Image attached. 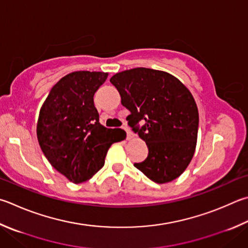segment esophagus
Listing matches in <instances>:
<instances>
[{"instance_id":"obj_1","label":"esophagus","mask_w":248,"mask_h":248,"mask_svg":"<svg viewBox=\"0 0 248 248\" xmlns=\"http://www.w3.org/2000/svg\"><path fill=\"white\" fill-rule=\"evenodd\" d=\"M124 130L125 131V133H127V139H128V140H130V139H131V138L133 137V134L131 133V131H130L129 128L124 127Z\"/></svg>"}]
</instances>
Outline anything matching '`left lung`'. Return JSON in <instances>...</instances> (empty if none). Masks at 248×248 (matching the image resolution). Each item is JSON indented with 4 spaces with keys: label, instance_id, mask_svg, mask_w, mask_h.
<instances>
[{
    "label": "left lung",
    "instance_id": "obj_1",
    "mask_svg": "<svg viewBox=\"0 0 248 248\" xmlns=\"http://www.w3.org/2000/svg\"><path fill=\"white\" fill-rule=\"evenodd\" d=\"M110 82L130 111L128 124L148 148L146 159L134 167L159 184L180 177L194 155L199 132V110L188 89L172 75L143 67L116 74Z\"/></svg>",
    "mask_w": 248,
    "mask_h": 248
}]
</instances>
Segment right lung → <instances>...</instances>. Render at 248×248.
<instances>
[{
	"label": "right lung",
	"mask_w": 248,
	"mask_h": 248,
	"mask_svg": "<svg viewBox=\"0 0 248 248\" xmlns=\"http://www.w3.org/2000/svg\"><path fill=\"white\" fill-rule=\"evenodd\" d=\"M107 73L75 71L54 85L40 109L37 136L52 167L74 183L92 178L124 132L100 124L93 96Z\"/></svg>",
	"instance_id": "1"
}]
</instances>
